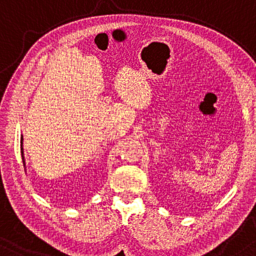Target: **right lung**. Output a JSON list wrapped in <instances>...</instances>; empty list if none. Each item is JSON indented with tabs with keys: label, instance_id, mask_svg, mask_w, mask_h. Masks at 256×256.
Here are the masks:
<instances>
[{
	"label": "right lung",
	"instance_id": "add662e5",
	"mask_svg": "<svg viewBox=\"0 0 256 256\" xmlns=\"http://www.w3.org/2000/svg\"><path fill=\"white\" fill-rule=\"evenodd\" d=\"M22 144H23V137L21 138V154H22V160H23V165H26V162H24V156H23V148H22Z\"/></svg>",
	"mask_w": 256,
	"mask_h": 256
}]
</instances>
